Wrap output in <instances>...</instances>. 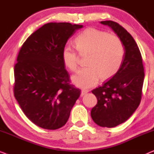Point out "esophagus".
<instances>
[{"label": "esophagus", "mask_w": 154, "mask_h": 154, "mask_svg": "<svg viewBox=\"0 0 154 154\" xmlns=\"http://www.w3.org/2000/svg\"><path fill=\"white\" fill-rule=\"evenodd\" d=\"M88 92V90H81V96L83 97L85 95V94H87Z\"/></svg>", "instance_id": "esophagus-1"}]
</instances>
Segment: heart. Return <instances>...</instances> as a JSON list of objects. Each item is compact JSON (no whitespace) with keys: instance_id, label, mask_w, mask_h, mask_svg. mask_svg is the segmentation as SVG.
Here are the masks:
<instances>
[{"instance_id":"b5f03b06","label":"heart","mask_w":154,"mask_h":154,"mask_svg":"<svg viewBox=\"0 0 154 154\" xmlns=\"http://www.w3.org/2000/svg\"><path fill=\"white\" fill-rule=\"evenodd\" d=\"M74 43L81 56L88 55L87 67L83 68L72 76V81L78 87L89 88L97 85L100 77L110 79L119 70L123 62L124 46L115 35L94 28H88L75 37ZM62 62L71 71L77 69L79 56L71 45H65L62 52Z\"/></svg>"}]
</instances>
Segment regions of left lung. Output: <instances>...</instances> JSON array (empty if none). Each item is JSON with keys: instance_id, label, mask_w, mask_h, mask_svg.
Listing matches in <instances>:
<instances>
[{"instance_id": "8db88e82", "label": "left lung", "mask_w": 154, "mask_h": 154, "mask_svg": "<svg viewBox=\"0 0 154 154\" xmlns=\"http://www.w3.org/2000/svg\"><path fill=\"white\" fill-rule=\"evenodd\" d=\"M101 24L111 27L123 43V62L118 72L100 87L92 90L97 103L91 117L101 127L113 128L131 116L140 104L144 79L142 54L133 38L123 26L113 21Z\"/></svg>"}]
</instances>
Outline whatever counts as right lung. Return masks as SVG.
<instances>
[{
  "instance_id": "1",
  "label": "right lung",
  "mask_w": 154,
  "mask_h": 154,
  "mask_svg": "<svg viewBox=\"0 0 154 154\" xmlns=\"http://www.w3.org/2000/svg\"><path fill=\"white\" fill-rule=\"evenodd\" d=\"M83 25L50 22L23 44L14 65V95L30 121L57 130L68 121L81 90L70 84L62 52L67 41Z\"/></svg>"
}]
</instances>
